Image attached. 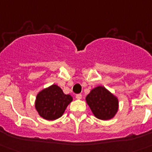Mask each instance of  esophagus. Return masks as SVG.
Listing matches in <instances>:
<instances>
[{
    "label": "esophagus",
    "mask_w": 152,
    "mask_h": 152,
    "mask_svg": "<svg viewBox=\"0 0 152 152\" xmlns=\"http://www.w3.org/2000/svg\"><path fill=\"white\" fill-rule=\"evenodd\" d=\"M81 98H82L81 94H77V95H76V99H81Z\"/></svg>",
    "instance_id": "34e87169"
}]
</instances>
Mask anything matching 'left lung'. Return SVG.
Listing matches in <instances>:
<instances>
[{
	"label": "left lung",
	"instance_id": "8db88e82",
	"mask_svg": "<svg viewBox=\"0 0 152 152\" xmlns=\"http://www.w3.org/2000/svg\"><path fill=\"white\" fill-rule=\"evenodd\" d=\"M85 99L94 116L99 120L113 118L118 111V99L103 86L93 88Z\"/></svg>",
	"mask_w": 152,
	"mask_h": 152
}]
</instances>
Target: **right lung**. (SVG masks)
Returning a JSON list of instances; mask_svg holds the SVG:
<instances>
[{"label":"right lung","mask_w":152,"mask_h":152,"mask_svg":"<svg viewBox=\"0 0 152 152\" xmlns=\"http://www.w3.org/2000/svg\"><path fill=\"white\" fill-rule=\"evenodd\" d=\"M72 100L71 96L64 93L56 85H52L37 94L35 106L41 117L54 120L62 116Z\"/></svg>","instance_id":"1"}]
</instances>
